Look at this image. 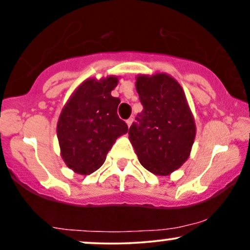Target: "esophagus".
<instances>
[{
	"mask_svg": "<svg viewBox=\"0 0 250 250\" xmlns=\"http://www.w3.org/2000/svg\"><path fill=\"white\" fill-rule=\"evenodd\" d=\"M133 121H134L133 119H128L127 121H125V122H127V125H128V127H130V125H131V123H133Z\"/></svg>",
	"mask_w": 250,
	"mask_h": 250,
	"instance_id": "34e87169",
	"label": "esophagus"
}]
</instances>
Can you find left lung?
Listing matches in <instances>:
<instances>
[{
	"label": "left lung",
	"mask_w": 250,
	"mask_h": 250,
	"mask_svg": "<svg viewBox=\"0 0 250 250\" xmlns=\"http://www.w3.org/2000/svg\"><path fill=\"white\" fill-rule=\"evenodd\" d=\"M135 85L143 110L129 128V140L143 167L167 176L190 155L194 116L182 87L168 74L139 75Z\"/></svg>",
	"instance_id": "1"
}]
</instances>
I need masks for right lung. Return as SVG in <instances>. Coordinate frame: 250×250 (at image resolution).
<instances>
[{
    "instance_id": "1",
    "label": "right lung",
    "mask_w": 250,
    "mask_h": 250,
    "mask_svg": "<svg viewBox=\"0 0 250 250\" xmlns=\"http://www.w3.org/2000/svg\"><path fill=\"white\" fill-rule=\"evenodd\" d=\"M119 79H88L65 103L59 122L61 156L77 174L89 175L104 163L117 137L128 131V125L117 115L120 99L111 96Z\"/></svg>"
}]
</instances>
